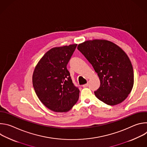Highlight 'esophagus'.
<instances>
[{
  "label": "esophagus",
  "mask_w": 147,
  "mask_h": 147,
  "mask_svg": "<svg viewBox=\"0 0 147 147\" xmlns=\"http://www.w3.org/2000/svg\"><path fill=\"white\" fill-rule=\"evenodd\" d=\"M88 86V83H87V84H84V85H83V86H82V87H83L84 88L87 87Z\"/></svg>",
  "instance_id": "34e87169"
}]
</instances>
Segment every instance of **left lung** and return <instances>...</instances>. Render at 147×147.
Instances as JSON below:
<instances>
[{"label": "left lung", "mask_w": 147, "mask_h": 147, "mask_svg": "<svg viewBox=\"0 0 147 147\" xmlns=\"http://www.w3.org/2000/svg\"><path fill=\"white\" fill-rule=\"evenodd\" d=\"M77 49L92 65L100 80L96 97L109 105L121 103L134 84L133 66L127 54L112 42L104 39L86 40Z\"/></svg>", "instance_id": "left-lung-1"}]
</instances>
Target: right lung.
Segmentation results:
<instances>
[{"instance_id": "right-lung-1", "label": "right lung", "mask_w": 147, "mask_h": 147, "mask_svg": "<svg viewBox=\"0 0 147 147\" xmlns=\"http://www.w3.org/2000/svg\"><path fill=\"white\" fill-rule=\"evenodd\" d=\"M77 45L51 49L35 67L32 84L35 93L40 102L53 112H68L78 99L80 90L74 86L67 69Z\"/></svg>"}]
</instances>
